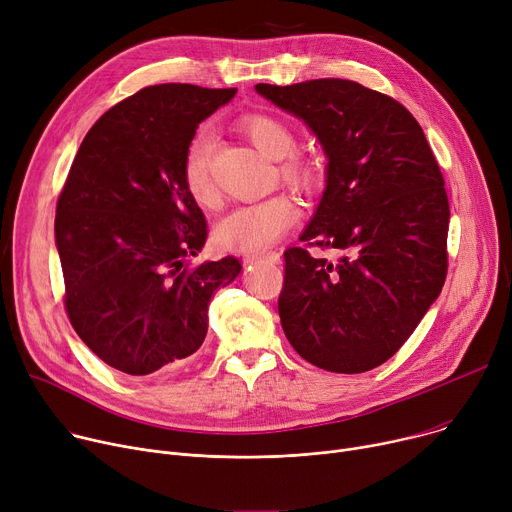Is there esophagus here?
<instances>
[{
    "label": "esophagus",
    "instance_id": "esophagus-1",
    "mask_svg": "<svg viewBox=\"0 0 512 512\" xmlns=\"http://www.w3.org/2000/svg\"><path fill=\"white\" fill-rule=\"evenodd\" d=\"M280 255L278 253H259V255H249L247 263H278Z\"/></svg>",
    "mask_w": 512,
    "mask_h": 512
}]
</instances>
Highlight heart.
Listing matches in <instances>:
<instances>
[{
  "label": "heart",
  "instance_id": "heart-1",
  "mask_svg": "<svg viewBox=\"0 0 512 512\" xmlns=\"http://www.w3.org/2000/svg\"><path fill=\"white\" fill-rule=\"evenodd\" d=\"M247 140L267 158L280 160V177L296 189L317 185V166L296 148V133L288 123L271 115H247L238 123ZM216 140L210 131H199L191 140L183 160V183L189 197L199 208H214L218 189L212 177V156ZM300 210L286 195H274L263 201L236 208L216 226V243L226 251L261 253L276 245L296 224Z\"/></svg>",
  "mask_w": 512,
  "mask_h": 512
}]
</instances>
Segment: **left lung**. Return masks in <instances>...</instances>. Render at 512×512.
<instances>
[{"mask_svg":"<svg viewBox=\"0 0 512 512\" xmlns=\"http://www.w3.org/2000/svg\"><path fill=\"white\" fill-rule=\"evenodd\" d=\"M300 117L327 156V185L306 246L284 253L278 311L292 348L323 370L358 374L414 333L447 278L449 197L414 115L352 80L257 84Z\"/></svg>","mask_w":512,"mask_h":512,"instance_id":"1","label":"left lung"}]
</instances>
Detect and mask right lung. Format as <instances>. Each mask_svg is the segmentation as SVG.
I'll list each match as a JSON object with an SVG mask.
<instances>
[{
	"label": "right lung",
	"mask_w": 512,
	"mask_h": 512,
	"mask_svg": "<svg viewBox=\"0 0 512 512\" xmlns=\"http://www.w3.org/2000/svg\"><path fill=\"white\" fill-rule=\"evenodd\" d=\"M234 94L158 84L121 100L86 133L57 199L65 313L102 362L131 377L195 354L212 294L241 274L236 257L185 263L208 238L183 183L185 152Z\"/></svg>",
	"instance_id": "add662e5"
}]
</instances>
